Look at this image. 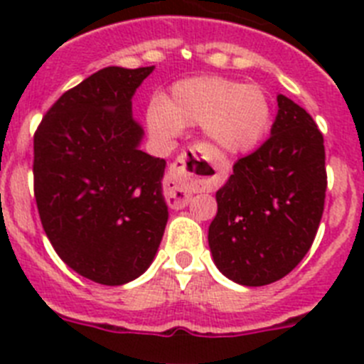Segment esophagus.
Returning a JSON list of instances; mask_svg holds the SVG:
<instances>
[{"label": "esophagus", "mask_w": 364, "mask_h": 364, "mask_svg": "<svg viewBox=\"0 0 364 364\" xmlns=\"http://www.w3.org/2000/svg\"><path fill=\"white\" fill-rule=\"evenodd\" d=\"M205 160L210 159L204 151L189 149L171 166L166 176V200L173 210L189 204L193 195L191 182L202 167H205Z\"/></svg>", "instance_id": "esophagus-1"}]
</instances>
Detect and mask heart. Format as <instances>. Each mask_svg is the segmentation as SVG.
<instances>
[{
  "label": "heart",
  "mask_w": 364,
  "mask_h": 364,
  "mask_svg": "<svg viewBox=\"0 0 364 364\" xmlns=\"http://www.w3.org/2000/svg\"><path fill=\"white\" fill-rule=\"evenodd\" d=\"M202 125L222 156H240L255 149L272 125L266 92L253 83L220 76L180 80L166 96L149 102L146 127L159 144L169 146L184 127Z\"/></svg>",
  "instance_id": "b5f03b06"
}]
</instances>
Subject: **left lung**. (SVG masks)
Listing matches in <instances>:
<instances>
[{
	"label": "left lung",
	"instance_id": "1",
	"mask_svg": "<svg viewBox=\"0 0 364 364\" xmlns=\"http://www.w3.org/2000/svg\"><path fill=\"white\" fill-rule=\"evenodd\" d=\"M272 136L237 160L217 191L210 224L213 262L237 284L279 281L304 259L324 210V140L314 118L294 100L277 96Z\"/></svg>",
	"mask_w": 364,
	"mask_h": 364
}]
</instances>
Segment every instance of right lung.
<instances>
[{
  "mask_svg": "<svg viewBox=\"0 0 364 364\" xmlns=\"http://www.w3.org/2000/svg\"><path fill=\"white\" fill-rule=\"evenodd\" d=\"M154 67H105L63 92L34 134V197L60 259L105 286L151 266L167 224L166 160L140 149L133 96Z\"/></svg>",
  "mask_w": 364,
  "mask_h": 364,
  "instance_id": "add662e5",
  "label": "right lung"
}]
</instances>
